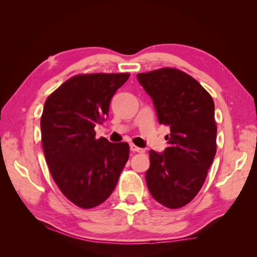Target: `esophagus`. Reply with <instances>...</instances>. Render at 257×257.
Listing matches in <instances>:
<instances>
[{"mask_svg":"<svg viewBox=\"0 0 257 257\" xmlns=\"http://www.w3.org/2000/svg\"><path fill=\"white\" fill-rule=\"evenodd\" d=\"M130 149H131V151H133V152H138V153H144L145 152V149L135 146L134 144H131L130 145Z\"/></svg>","mask_w":257,"mask_h":257,"instance_id":"obj_1","label":"esophagus"}]
</instances>
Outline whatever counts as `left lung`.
<instances>
[{"label": "left lung", "instance_id": "obj_1", "mask_svg": "<svg viewBox=\"0 0 257 257\" xmlns=\"http://www.w3.org/2000/svg\"><path fill=\"white\" fill-rule=\"evenodd\" d=\"M153 100L158 120L170 134L162 153L150 150L146 173L153 198L167 208H180L197 195L216 152L214 103L198 81L176 68L137 74Z\"/></svg>", "mask_w": 257, "mask_h": 257}]
</instances>
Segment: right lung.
I'll return each mask as SVG.
<instances>
[{"mask_svg": "<svg viewBox=\"0 0 257 257\" xmlns=\"http://www.w3.org/2000/svg\"><path fill=\"white\" fill-rule=\"evenodd\" d=\"M128 74L72 77L44 105L42 143L51 176L65 197L93 208L110 196L128 160L126 143L95 138L94 127L109 111L110 100Z\"/></svg>", "mask_w": 257, "mask_h": 257, "instance_id": "1", "label": "right lung"}]
</instances>
